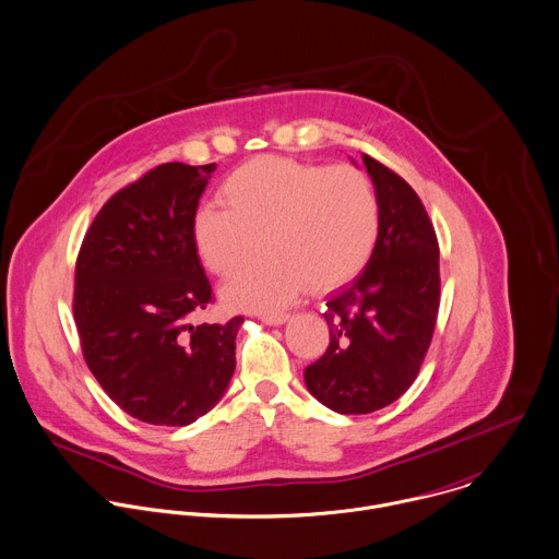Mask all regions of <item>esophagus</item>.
Here are the masks:
<instances>
[{
  "instance_id": "34e87169",
  "label": "esophagus",
  "mask_w": 559,
  "mask_h": 559,
  "mask_svg": "<svg viewBox=\"0 0 559 559\" xmlns=\"http://www.w3.org/2000/svg\"><path fill=\"white\" fill-rule=\"evenodd\" d=\"M259 320L263 322V324H270V326H278V324H285L287 320H289V313H263V316H259Z\"/></svg>"
}]
</instances>
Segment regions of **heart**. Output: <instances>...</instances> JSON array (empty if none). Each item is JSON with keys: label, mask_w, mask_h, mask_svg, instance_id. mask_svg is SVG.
Segmentation results:
<instances>
[{"label": "heart", "mask_w": 559, "mask_h": 559, "mask_svg": "<svg viewBox=\"0 0 559 559\" xmlns=\"http://www.w3.org/2000/svg\"><path fill=\"white\" fill-rule=\"evenodd\" d=\"M222 204H204L193 222L204 265L235 276L265 248L261 263L235 278L224 298L274 311L309 287L335 289L370 261L381 230L372 178L355 165L259 156L222 182Z\"/></svg>", "instance_id": "1"}]
</instances>
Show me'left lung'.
<instances>
[{
	"instance_id": "obj_1",
	"label": "left lung",
	"mask_w": 559,
	"mask_h": 559,
	"mask_svg": "<svg viewBox=\"0 0 559 559\" xmlns=\"http://www.w3.org/2000/svg\"><path fill=\"white\" fill-rule=\"evenodd\" d=\"M381 230L364 272L329 296V348L305 368L307 390L337 414H372L416 381L440 309V246L418 193L364 154Z\"/></svg>"
}]
</instances>
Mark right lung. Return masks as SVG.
I'll return each mask as SVG.
<instances>
[{
	"label": "right lung",
	"instance_id": "add662e5",
	"mask_svg": "<svg viewBox=\"0 0 559 559\" xmlns=\"http://www.w3.org/2000/svg\"><path fill=\"white\" fill-rule=\"evenodd\" d=\"M215 163H163L95 215L75 261L73 320L102 390L132 418L187 427L224 396L241 316L191 324L213 302L193 222Z\"/></svg>",
	"mask_w": 559,
	"mask_h": 559
}]
</instances>
